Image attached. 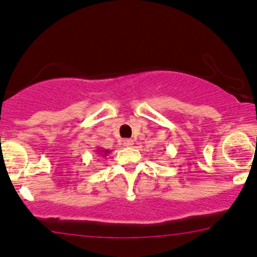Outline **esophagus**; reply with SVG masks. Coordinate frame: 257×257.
<instances>
[{"mask_svg": "<svg viewBox=\"0 0 257 257\" xmlns=\"http://www.w3.org/2000/svg\"><path fill=\"white\" fill-rule=\"evenodd\" d=\"M123 145L126 146V148H131V146L134 145V142L132 139H125L123 140Z\"/></svg>", "mask_w": 257, "mask_h": 257, "instance_id": "esophagus-1", "label": "esophagus"}]
</instances>
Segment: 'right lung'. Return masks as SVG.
Masks as SVG:
<instances>
[{"label": "right lung", "mask_w": 257, "mask_h": 257, "mask_svg": "<svg viewBox=\"0 0 257 257\" xmlns=\"http://www.w3.org/2000/svg\"><path fill=\"white\" fill-rule=\"evenodd\" d=\"M96 152H97L98 156H101V157H106L107 155L109 154V150H105V149H97Z\"/></svg>", "instance_id": "1"}]
</instances>
